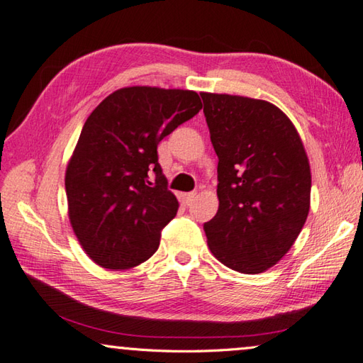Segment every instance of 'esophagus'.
<instances>
[{"mask_svg": "<svg viewBox=\"0 0 363 363\" xmlns=\"http://www.w3.org/2000/svg\"><path fill=\"white\" fill-rule=\"evenodd\" d=\"M195 196H196V194H195V192H190V194H181V195H179V199H181V201H182V203L189 204L190 201H194Z\"/></svg>", "mask_w": 363, "mask_h": 363, "instance_id": "esophagus-1", "label": "esophagus"}]
</instances>
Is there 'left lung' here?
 Listing matches in <instances>:
<instances>
[{"mask_svg": "<svg viewBox=\"0 0 363 363\" xmlns=\"http://www.w3.org/2000/svg\"><path fill=\"white\" fill-rule=\"evenodd\" d=\"M219 164L217 214L203 225L209 250L238 273L276 265L298 238L311 203V169L301 138L265 100L200 94Z\"/></svg>", "mask_w": 363, "mask_h": 363, "instance_id": "1", "label": "left lung"}]
</instances>
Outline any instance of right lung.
<instances>
[{
    "mask_svg": "<svg viewBox=\"0 0 363 363\" xmlns=\"http://www.w3.org/2000/svg\"><path fill=\"white\" fill-rule=\"evenodd\" d=\"M200 109L194 90L135 85L113 91L87 117L65 189L72 232L96 265L128 269L159 249L179 203L157 146Z\"/></svg>",
    "mask_w": 363,
    "mask_h": 363,
    "instance_id": "add662e5",
    "label": "right lung"
}]
</instances>
